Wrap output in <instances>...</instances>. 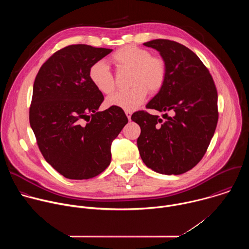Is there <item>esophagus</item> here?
Returning <instances> with one entry per match:
<instances>
[{
    "mask_svg": "<svg viewBox=\"0 0 249 249\" xmlns=\"http://www.w3.org/2000/svg\"><path fill=\"white\" fill-rule=\"evenodd\" d=\"M125 114H126V116L128 117V119L130 120V119H131V115H132V112H131V111H127V110H126V111H125Z\"/></svg>",
    "mask_w": 249,
    "mask_h": 249,
    "instance_id": "1",
    "label": "esophagus"
}]
</instances>
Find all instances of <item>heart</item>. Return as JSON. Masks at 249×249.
I'll list each match as a JSON object with an SVG mask.
<instances>
[{"mask_svg":"<svg viewBox=\"0 0 249 249\" xmlns=\"http://www.w3.org/2000/svg\"><path fill=\"white\" fill-rule=\"evenodd\" d=\"M111 62L117 71H130L128 90L118 91L106 100L108 106L132 111L143 103L148 95L157 93L166 79V63L160 56H153L144 48L124 46L111 55ZM89 78L92 85L104 94H110L115 89L114 77L109 68L103 62L93 63L89 70Z\"/></svg>","mask_w":249,"mask_h":249,"instance_id":"obj_1","label":"heart"}]
</instances>
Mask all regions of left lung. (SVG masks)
<instances>
[{"label":"left lung","mask_w":249,"mask_h":249,"mask_svg":"<svg viewBox=\"0 0 249 249\" xmlns=\"http://www.w3.org/2000/svg\"><path fill=\"white\" fill-rule=\"evenodd\" d=\"M158 50L166 63V79L147 104L165 120L141 110L131 119L141 128L137 140L140 156L161 174H182L204 157L214 136L219 112L218 92L209 70L186 46L167 39L144 43Z\"/></svg>","instance_id":"obj_1"}]
</instances>
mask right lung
Instances as JSON below:
<instances>
[{"label":"right lung","mask_w":249,"mask_h":249,"mask_svg":"<svg viewBox=\"0 0 249 249\" xmlns=\"http://www.w3.org/2000/svg\"><path fill=\"white\" fill-rule=\"evenodd\" d=\"M112 49L86 44L55 52L33 84L29 123L45 160L69 179H89L111 161V144L128 118L122 108L98 111L104 97L89 78L90 66Z\"/></svg>","instance_id":"obj_1"}]
</instances>
